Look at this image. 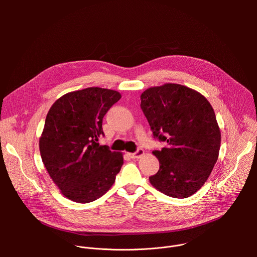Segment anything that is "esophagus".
I'll return each instance as SVG.
<instances>
[{
  "label": "esophagus",
  "mask_w": 257,
  "mask_h": 257,
  "mask_svg": "<svg viewBox=\"0 0 257 257\" xmlns=\"http://www.w3.org/2000/svg\"><path fill=\"white\" fill-rule=\"evenodd\" d=\"M144 155V151L142 149H138L135 153L130 154V158L131 159H139L140 157H142Z\"/></svg>",
  "instance_id": "34e87169"
}]
</instances>
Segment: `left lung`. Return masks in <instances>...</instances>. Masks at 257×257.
Segmentation results:
<instances>
[{"label":"left lung","mask_w":257,"mask_h":257,"mask_svg":"<svg viewBox=\"0 0 257 257\" xmlns=\"http://www.w3.org/2000/svg\"><path fill=\"white\" fill-rule=\"evenodd\" d=\"M140 99L154 138L167 143L153 152L160 170L150 182L168 196H191L209 177L221 146L212 106L199 92L172 83L146 89Z\"/></svg>","instance_id":"left-lung-1"}]
</instances>
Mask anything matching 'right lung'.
Returning a JSON list of instances; mask_svg holds the SVG:
<instances>
[{
  "mask_svg": "<svg viewBox=\"0 0 257 257\" xmlns=\"http://www.w3.org/2000/svg\"><path fill=\"white\" fill-rule=\"evenodd\" d=\"M121 98L115 90L88 87L66 93L50 108L40 139L44 165L64 196L88 203L112 187L124 163L99 145L102 118Z\"/></svg>",
  "mask_w": 257,
  "mask_h": 257,
  "instance_id": "right-lung-1",
  "label": "right lung"
}]
</instances>
